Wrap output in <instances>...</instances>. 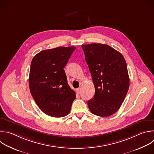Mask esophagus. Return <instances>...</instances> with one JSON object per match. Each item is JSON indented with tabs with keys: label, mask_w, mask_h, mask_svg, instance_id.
<instances>
[{
	"label": "esophagus",
	"mask_w": 154,
	"mask_h": 154,
	"mask_svg": "<svg viewBox=\"0 0 154 154\" xmlns=\"http://www.w3.org/2000/svg\"><path fill=\"white\" fill-rule=\"evenodd\" d=\"M80 91H81V88H79L78 89H76V92H77L78 94H79V93L80 92Z\"/></svg>",
	"instance_id": "obj_1"
}]
</instances>
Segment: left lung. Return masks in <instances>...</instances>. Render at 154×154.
I'll return each instance as SVG.
<instances>
[{
  "label": "left lung",
  "instance_id": "obj_1",
  "mask_svg": "<svg viewBox=\"0 0 154 154\" xmlns=\"http://www.w3.org/2000/svg\"><path fill=\"white\" fill-rule=\"evenodd\" d=\"M85 60L95 87L88 101L91 113L108 117L120 108L129 87L127 65L123 55L106 44L82 45Z\"/></svg>",
  "mask_w": 154,
  "mask_h": 154
}]
</instances>
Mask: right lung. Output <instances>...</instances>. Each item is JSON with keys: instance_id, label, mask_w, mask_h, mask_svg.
<instances>
[{"instance_id": "add662e5", "label": "right lung", "mask_w": 154, "mask_h": 154, "mask_svg": "<svg viewBox=\"0 0 154 154\" xmlns=\"http://www.w3.org/2000/svg\"><path fill=\"white\" fill-rule=\"evenodd\" d=\"M75 49L74 46H60L43 50L31 61L29 75L31 94L39 108L51 117L67 116L76 98L63 69Z\"/></svg>"}]
</instances>
